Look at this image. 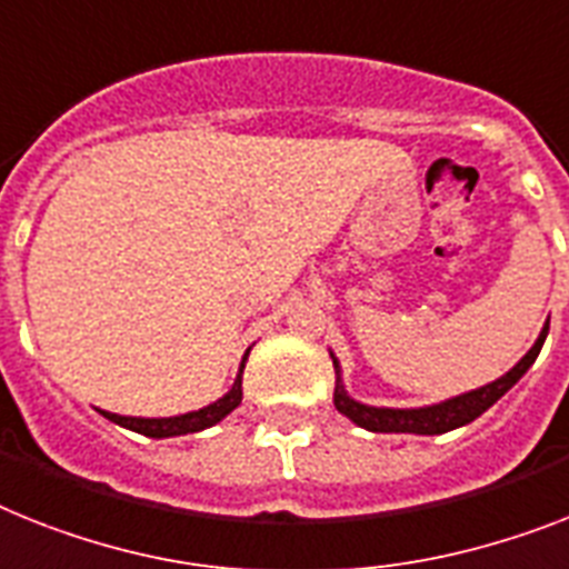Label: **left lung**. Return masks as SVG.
Here are the masks:
<instances>
[{
    "instance_id": "8db88e82",
    "label": "left lung",
    "mask_w": 569,
    "mask_h": 569,
    "mask_svg": "<svg viewBox=\"0 0 569 569\" xmlns=\"http://www.w3.org/2000/svg\"><path fill=\"white\" fill-rule=\"evenodd\" d=\"M549 331V319L547 326H543L541 337L535 340L532 349L520 358V363L515 369L503 375V378H497L495 383H486V387L473 389V392H465V396L450 398V401L433 403V407H419V410H389V407H369V403H360L355 398L346 396V389H342L340 380V366L335 360L337 369V387H335V407L342 412V416H349L351 421L358 427H366V430H372V433H419V436H436V433H448V430H457L462 425H471L477 416L491 407L495 401L509 392L515 383H518L523 375H527L529 366L535 363V358L541 355V346L547 340Z\"/></svg>"
}]
</instances>
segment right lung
I'll return each mask as SVG.
<instances>
[{
  "label": "right lung",
  "mask_w": 569,
  "mask_h": 569,
  "mask_svg": "<svg viewBox=\"0 0 569 569\" xmlns=\"http://www.w3.org/2000/svg\"><path fill=\"white\" fill-rule=\"evenodd\" d=\"M247 355H250V351H247ZM247 355H243V363H247ZM243 363H241V372H238V378H234L232 389H229L227 396L218 398V401L209 403V407H203V410L186 412V416H173V419H133V416H116V412H104V410L101 412H104V419L116 421V425L127 427V430H136V433L150 436V439H168V436L197 433V430H206V427L218 425L220 419H227L229 412L241 403Z\"/></svg>",
  "instance_id": "obj_1"
}]
</instances>
